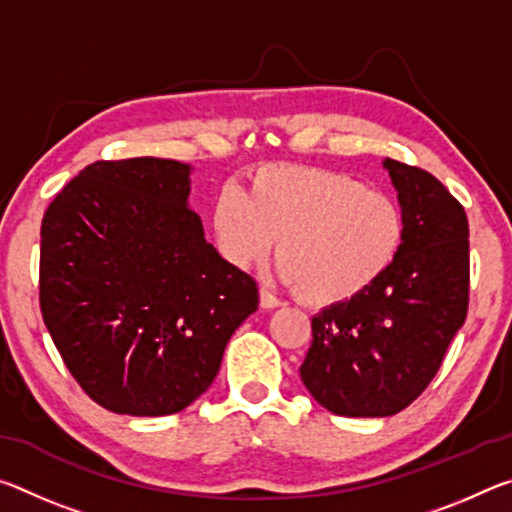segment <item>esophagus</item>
<instances>
[{
    "label": "esophagus",
    "instance_id": "34e87169",
    "mask_svg": "<svg viewBox=\"0 0 512 512\" xmlns=\"http://www.w3.org/2000/svg\"><path fill=\"white\" fill-rule=\"evenodd\" d=\"M259 305H262V309H277V307H282V300L262 284V289H259Z\"/></svg>",
    "mask_w": 512,
    "mask_h": 512
}]
</instances>
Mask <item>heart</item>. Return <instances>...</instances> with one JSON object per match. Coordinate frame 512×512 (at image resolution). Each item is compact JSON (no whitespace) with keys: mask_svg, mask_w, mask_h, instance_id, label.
Masks as SVG:
<instances>
[{"mask_svg":"<svg viewBox=\"0 0 512 512\" xmlns=\"http://www.w3.org/2000/svg\"><path fill=\"white\" fill-rule=\"evenodd\" d=\"M219 255L250 268L271 255L277 273L316 307L350 302L377 284L404 244L400 203L348 173L262 164L244 189L223 187L210 214Z\"/></svg>","mask_w":512,"mask_h":512,"instance_id":"b5f03b06","label":"heart"}]
</instances>
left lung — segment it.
Here are the masks:
<instances>
[{
    "mask_svg": "<svg viewBox=\"0 0 512 512\" xmlns=\"http://www.w3.org/2000/svg\"><path fill=\"white\" fill-rule=\"evenodd\" d=\"M404 214V244L377 284L311 318L302 384L327 411L386 418L406 409L443 363L470 300L463 205L429 171L386 158Z\"/></svg>",
    "mask_w": 512,
    "mask_h": 512,
    "instance_id": "obj_1",
    "label": "left lung"
}]
</instances>
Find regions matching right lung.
<instances>
[{"label": "right lung", "instance_id": "1", "mask_svg": "<svg viewBox=\"0 0 512 512\" xmlns=\"http://www.w3.org/2000/svg\"><path fill=\"white\" fill-rule=\"evenodd\" d=\"M192 167L88 164L40 228V309L67 370L103 409L171 415L203 395L257 282L205 241Z\"/></svg>", "mask_w": 512, "mask_h": 512}]
</instances>
